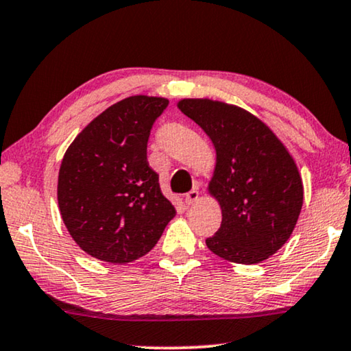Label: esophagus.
<instances>
[{"label":"esophagus","mask_w":351,"mask_h":351,"mask_svg":"<svg viewBox=\"0 0 351 351\" xmlns=\"http://www.w3.org/2000/svg\"><path fill=\"white\" fill-rule=\"evenodd\" d=\"M198 199V191L197 189H192L191 192H187L186 195H184V202H186V204H192V203H195Z\"/></svg>","instance_id":"esophagus-1"}]
</instances>
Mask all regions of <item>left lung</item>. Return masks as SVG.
<instances>
[{"instance_id": "1", "label": "left lung", "mask_w": 351, "mask_h": 351, "mask_svg": "<svg viewBox=\"0 0 351 351\" xmlns=\"http://www.w3.org/2000/svg\"><path fill=\"white\" fill-rule=\"evenodd\" d=\"M178 108L209 136L217 153L209 193L221 225L206 239L230 263L258 264L291 237L303 206L295 160L269 126L237 106L186 98Z\"/></svg>"}]
</instances>
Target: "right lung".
I'll return each mask as SVG.
<instances>
[{"label":"right lung","mask_w":351,"mask_h":351,"mask_svg":"<svg viewBox=\"0 0 351 351\" xmlns=\"http://www.w3.org/2000/svg\"><path fill=\"white\" fill-rule=\"evenodd\" d=\"M169 99L136 95L93 119L66 149L58 202L73 241L110 264L132 263L162 236L176 210L147 160L149 132Z\"/></svg>","instance_id":"add662e5"}]
</instances>
